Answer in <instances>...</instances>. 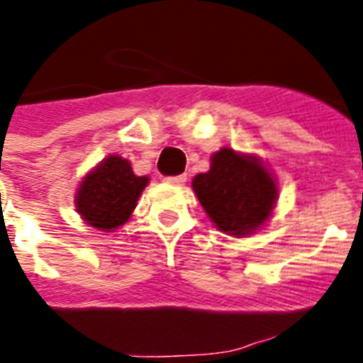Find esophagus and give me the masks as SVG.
<instances>
[{
  "mask_svg": "<svg viewBox=\"0 0 363 363\" xmlns=\"http://www.w3.org/2000/svg\"><path fill=\"white\" fill-rule=\"evenodd\" d=\"M166 182H170V184H184L186 182V175H174V177H166Z\"/></svg>",
  "mask_w": 363,
  "mask_h": 363,
  "instance_id": "esophagus-1",
  "label": "esophagus"
}]
</instances>
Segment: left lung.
<instances>
[{
  "mask_svg": "<svg viewBox=\"0 0 363 363\" xmlns=\"http://www.w3.org/2000/svg\"><path fill=\"white\" fill-rule=\"evenodd\" d=\"M193 191L216 228L233 236L256 231L277 199L276 182L258 159L231 148L213 155L208 174L193 179Z\"/></svg>",
  "mask_w": 363,
  "mask_h": 363,
  "instance_id": "left-lung-1",
  "label": "left lung"
}]
</instances>
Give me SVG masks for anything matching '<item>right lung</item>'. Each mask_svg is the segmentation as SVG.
<instances>
[{
  "mask_svg": "<svg viewBox=\"0 0 363 363\" xmlns=\"http://www.w3.org/2000/svg\"><path fill=\"white\" fill-rule=\"evenodd\" d=\"M148 177H138L127 159L111 155L82 181L77 209L89 225L113 231L130 218Z\"/></svg>",
  "mask_w": 363,
  "mask_h": 363,
  "instance_id": "add662e5",
  "label": "right lung"
}]
</instances>
